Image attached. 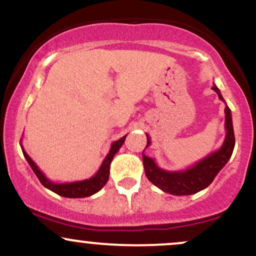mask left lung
<instances>
[{
  "label": "left lung",
  "mask_w": 256,
  "mask_h": 256,
  "mask_svg": "<svg viewBox=\"0 0 256 256\" xmlns=\"http://www.w3.org/2000/svg\"><path fill=\"white\" fill-rule=\"evenodd\" d=\"M212 89L218 94L219 98L222 102L220 90L216 85H213ZM225 140L222 146L218 150H216L208 156H206L195 165L190 166L189 168L183 171H166L156 165L154 158L146 156L143 150V166H144L146 176L155 186L161 189L162 192L171 194V195H192L201 190L206 189L216 178V176L220 172L228 161L230 160L232 152L234 148V126H232L231 110L225 102ZM146 146H150V138L146 134Z\"/></svg>",
  "instance_id": "left-lung-1"
}]
</instances>
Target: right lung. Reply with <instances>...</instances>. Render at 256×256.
I'll return each mask as SVG.
<instances>
[{
  "label": "right lung",
  "mask_w": 256,
  "mask_h": 256,
  "mask_svg": "<svg viewBox=\"0 0 256 256\" xmlns=\"http://www.w3.org/2000/svg\"><path fill=\"white\" fill-rule=\"evenodd\" d=\"M126 136H128V134H126ZM126 136L122 137L120 140L112 143L110 152H108L107 156L104 158V160L102 161V165L98 168V171L96 172L95 176H92V177H90L89 179L71 182V183H55V182H52L50 179L46 178V174L38 168V166L34 162V160H32V158L28 155V152L24 150L22 146H22V154H24L25 158L28 160V165L31 166L32 171L34 172V174H36L37 178L40 179V182L42 183L43 186L52 190V192L58 194V195L64 196V198H80L94 195V194L100 192V190L104 186L106 183L108 182V178H110V167L112 160H113L114 155L118 152L120 146L124 144Z\"/></svg>",
  "instance_id": "right-lung-1"
}]
</instances>
